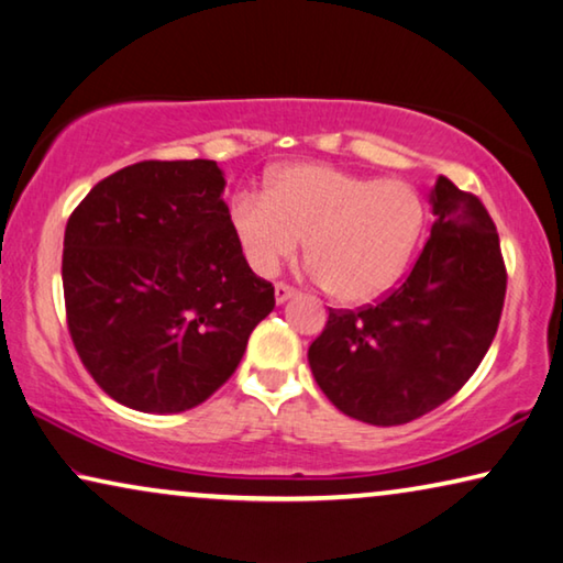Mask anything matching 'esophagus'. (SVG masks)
<instances>
[{
  "label": "esophagus",
  "mask_w": 563,
  "mask_h": 563,
  "mask_svg": "<svg viewBox=\"0 0 563 563\" xmlns=\"http://www.w3.org/2000/svg\"><path fill=\"white\" fill-rule=\"evenodd\" d=\"M292 296H296V290H292L290 285H283V283L275 285V303L278 306H283L285 300H290Z\"/></svg>",
  "instance_id": "esophagus-1"
}]
</instances>
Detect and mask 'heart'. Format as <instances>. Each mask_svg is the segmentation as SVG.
I'll return each mask as SVG.
<instances>
[{"mask_svg": "<svg viewBox=\"0 0 563 563\" xmlns=\"http://www.w3.org/2000/svg\"><path fill=\"white\" fill-rule=\"evenodd\" d=\"M230 222L257 275L278 273L306 240L310 271L325 292L341 303H368L405 275L427 209L407 181L292 164L273 174L267 197H234Z\"/></svg>", "mask_w": 563, "mask_h": 563, "instance_id": "obj_1", "label": "heart"}]
</instances>
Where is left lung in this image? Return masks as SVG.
<instances>
[{
	"instance_id": "8db88e82",
	"label": "left lung",
	"mask_w": 563,
	"mask_h": 563,
	"mask_svg": "<svg viewBox=\"0 0 563 563\" xmlns=\"http://www.w3.org/2000/svg\"><path fill=\"white\" fill-rule=\"evenodd\" d=\"M430 205V240L407 280L376 306L331 310L308 349L318 387L366 424L432 412L473 376L498 331L506 265L488 209L448 176Z\"/></svg>"
}]
</instances>
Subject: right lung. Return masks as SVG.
Returning <instances> with one entry per match:
<instances>
[{"label": "right lung", "instance_id": "add662e5", "mask_svg": "<svg viewBox=\"0 0 563 563\" xmlns=\"http://www.w3.org/2000/svg\"><path fill=\"white\" fill-rule=\"evenodd\" d=\"M217 162H141L70 214L63 290L75 351L100 389L148 415L197 407L238 368L273 285L250 271Z\"/></svg>", "mask_w": 563, "mask_h": 563}]
</instances>
